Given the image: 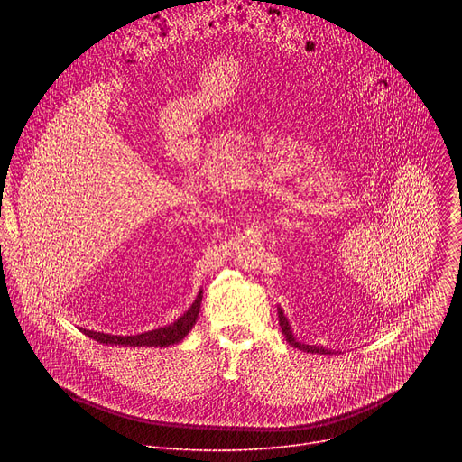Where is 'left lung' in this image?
Here are the masks:
<instances>
[{"label":"left lung","mask_w":462,"mask_h":462,"mask_svg":"<svg viewBox=\"0 0 462 462\" xmlns=\"http://www.w3.org/2000/svg\"><path fill=\"white\" fill-rule=\"evenodd\" d=\"M278 318H280V327H282V331H283V335H285L287 342H289V344H291L292 347H296V349H300V351H305V353H319V355H335V351H331V349H325V347H321V346H309V344H301V342H298V340L294 338L292 331H291V325H289V319L285 318V314H283V310H282V309H278Z\"/></svg>","instance_id":"1"}]
</instances>
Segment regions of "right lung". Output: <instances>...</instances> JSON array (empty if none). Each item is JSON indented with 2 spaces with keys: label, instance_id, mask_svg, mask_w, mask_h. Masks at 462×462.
Masks as SVG:
<instances>
[{
  "label": "right lung",
  "instance_id": "obj_1",
  "mask_svg": "<svg viewBox=\"0 0 462 462\" xmlns=\"http://www.w3.org/2000/svg\"><path fill=\"white\" fill-rule=\"evenodd\" d=\"M201 301H203V291L197 294L195 301L191 307L177 318L173 323L166 327L153 328V331L143 333V335H134V337H115V335H104L97 331H89V328H80L84 335L89 338L100 342V344H109V346H124V347H168L171 344H179L184 340V337L191 331V327L197 321V316H199L201 310Z\"/></svg>",
  "mask_w": 462,
  "mask_h": 462
}]
</instances>
